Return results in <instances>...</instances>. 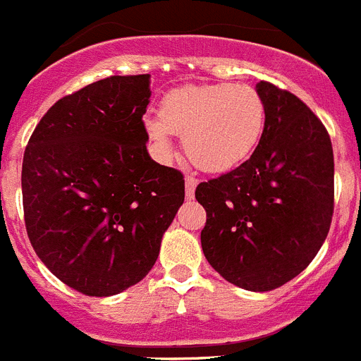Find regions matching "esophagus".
<instances>
[{"label":"esophagus","mask_w":361,"mask_h":361,"mask_svg":"<svg viewBox=\"0 0 361 361\" xmlns=\"http://www.w3.org/2000/svg\"><path fill=\"white\" fill-rule=\"evenodd\" d=\"M196 187H197L196 178H192V176L185 178V196H187V200H194V192H196Z\"/></svg>","instance_id":"obj_1"}]
</instances>
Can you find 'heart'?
I'll use <instances>...</instances> for the list:
<instances>
[{"label": "heart", "mask_w": 361, "mask_h": 361, "mask_svg": "<svg viewBox=\"0 0 361 361\" xmlns=\"http://www.w3.org/2000/svg\"><path fill=\"white\" fill-rule=\"evenodd\" d=\"M266 104L248 84H187L165 93L158 116L144 128L157 157L173 154L180 135L187 158L204 173H228L245 164L264 135Z\"/></svg>", "instance_id": "1"}]
</instances>
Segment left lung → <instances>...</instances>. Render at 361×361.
Returning a JSON list of instances; mask_svg holds the SVG:
<instances>
[{
	"instance_id": "left-lung-1",
	"label": "left lung",
	"mask_w": 361,
	"mask_h": 361,
	"mask_svg": "<svg viewBox=\"0 0 361 361\" xmlns=\"http://www.w3.org/2000/svg\"><path fill=\"white\" fill-rule=\"evenodd\" d=\"M266 104L264 135L252 157L200 183L207 210L204 257L225 281L271 291L307 268L333 217L331 138L306 104L274 84L255 86Z\"/></svg>"
}]
</instances>
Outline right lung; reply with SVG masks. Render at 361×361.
Segmentation results:
<instances>
[{
  "label": "right lung",
  "instance_id": "1",
  "mask_svg": "<svg viewBox=\"0 0 361 361\" xmlns=\"http://www.w3.org/2000/svg\"><path fill=\"white\" fill-rule=\"evenodd\" d=\"M151 75H115L57 100L23 158L25 225L39 259L87 297L140 282L185 200L183 174L147 152Z\"/></svg>",
  "mask_w": 361,
  "mask_h": 361
}]
</instances>
